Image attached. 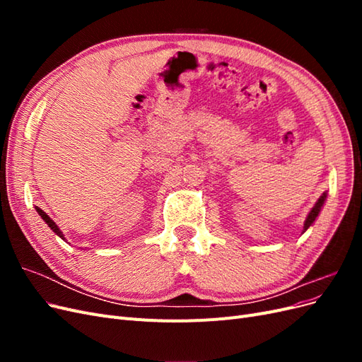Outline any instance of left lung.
Returning <instances> with one entry per match:
<instances>
[{
  "instance_id": "1",
  "label": "left lung",
  "mask_w": 362,
  "mask_h": 362,
  "mask_svg": "<svg viewBox=\"0 0 362 362\" xmlns=\"http://www.w3.org/2000/svg\"><path fill=\"white\" fill-rule=\"evenodd\" d=\"M325 199H326V193H323L320 198H319V201L315 202V205L313 206V210L310 211V214H308V217H306V221H305V225H303V233L306 231V229H308L313 223H314V221H315V217L319 216V213H320V210H322V206H323V204H325Z\"/></svg>"
}]
</instances>
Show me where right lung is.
Instances as JSON below:
<instances>
[{
	"mask_svg": "<svg viewBox=\"0 0 362 362\" xmlns=\"http://www.w3.org/2000/svg\"><path fill=\"white\" fill-rule=\"evenodd\" d=\"M36 210H37L39 216H40V217L43 218V221H45V222H47V225H48V226H49V228L52 229V231H54V233H56V234H57V235H59V237H60L62 240H64V235H63V233L60 231V229H59V226H57L56 223H54V222L51 221V218H49V216H48V214H47L45 211H42V210H40V208H36Z\"/></svg>",
	"mask_w": 362,
	"mask_h": 362,
	"instance_id": "add662e5",
	"label": "right lung"
}]
</instances>
